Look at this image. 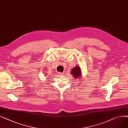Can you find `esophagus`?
<instances>
[{
	"mask_svg": "<svg viewBox=\"0 0 128 128\" xmlns=\"http://www.w3.org/2000/svg\"><path fill=\"white\" fill-rule=\"evenodd\" d=\"M59 74L60 75V76H63V75H64V73H61V72H59Z\"/></svg>",
	"mask_w": 128,
	"mask_h": 128,
	"instance_id": "1",
	"label": "esophagus"
}]
</instances>
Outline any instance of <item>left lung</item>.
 Segmentation results:
<instances>
[{
    "instance_id": "8db88e82",
    "label": "left lung",
    "mask_w": 128,
    "mask_h": 128,
    "mask_svg": "<svg viewBox=\"0 0 128 128\" xmlns=\"http://www.w3.org/2000/svg\"><path fill=\"white\" fill-rule=\"evenodd\" d=\"M71 73L74 76L75 78H80L81 76V70L80 67L76 66V67L73 68L71 71Z\"/></svg>"
}]
</instances>
